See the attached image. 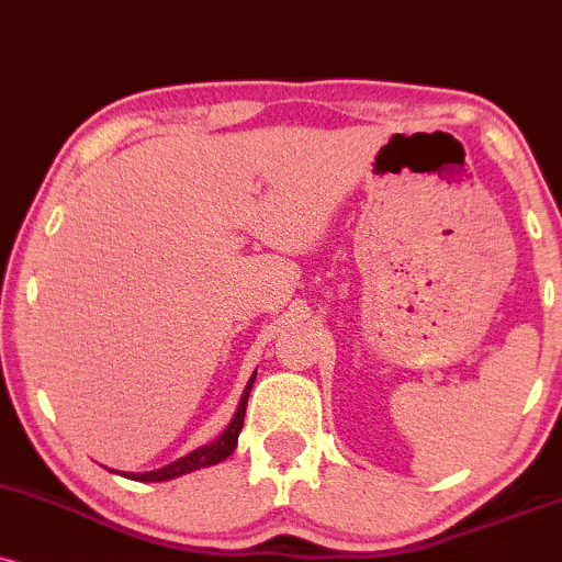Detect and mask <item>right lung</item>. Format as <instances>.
Wrapping results in <instances>:
<instances>
[{
  "label": "right lung",
  "instance_id": "1",
  "mask_svg": "<svg viewBox=\"0 0 562 562\" xmlns=\"http://www.w3.org/2000/svg\"><path fill=\"white\" fill-rule=\"evenodd\" d=\"M252 383H255V375L249 378V383L245 387V396H241V401H239V408H237V414H234L232 425L224 429V435H221L216 442H211V446H203V448L192 450V453H187L184 459L169 463V467H164V469H156V472L122 474V476H127V480H137V482H166V480H175V476H182L187 472H195V469L213 467V463L224 461L226 456H232V450L237 448V438H239V432H241V425H245L247 396H249V391H252Z\"/></svg>",
  "mask_w": 562,
  "mask_h": 562
}]
</instances>
